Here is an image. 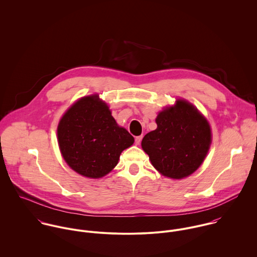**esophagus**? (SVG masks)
<instances>
[{
	"mask_svg": "<svg viewBox=\"0 0 257 257\" xmlns=\"http://www.w3.org/2000/svg\"><path fill=\"white\" fill-rule=\"evenodd\" d=\"M142 139H143V137L142 136H140V137H137L136 138V145H140L141 144V142H142Z\"/></svg>",
	"mask_w": 257,
	"mask_h": 257,
	"instance_id": "1",
	"label": "esophagus"
}]
</instances>
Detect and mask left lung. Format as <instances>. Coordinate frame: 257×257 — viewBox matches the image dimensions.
<instances>
[{
    "instance_id": "8db88e82",
    "label": "left lung",
    "mask_w": 257,
    "mask_h": 257,
    "mask_svg": "<svg viewBox=\"0 0 257 257\" xmlns=\"http://www.w3.org/2000/svg\"><path fill=\"white\" fill-rule=\"evenodd\" d=\"M157 128L142 142L154 168L172 179H182L194 173L203 163L212 143L211 126L192 104L177 100L161 110Z\"/></svg>"
}]
</instances>
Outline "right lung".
<instances>
[{
	"mask_svg": "<svg viewBox=\"0 0 257 257\" xmlns=\"http://www.w3.org/2000/svg\"><path fill=\"white\" fill-rule=\"evenodd\" d=\"M57 138L66 163L80 175L94 179L110 172L120 153L135 142L98 95L83 97L67 110L59 121Z\"/></svg>",
	"mask_w": 257,
	"mask_h": 257,
	"instance_id": "1",
	"label": "right lung"
}]
</instances>
